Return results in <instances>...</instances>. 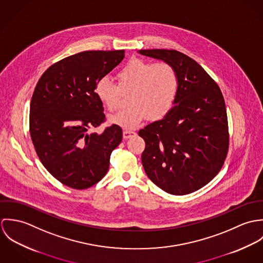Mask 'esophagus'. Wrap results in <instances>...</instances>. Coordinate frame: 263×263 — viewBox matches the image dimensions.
Here are the masks:
<instances>
[{
	"label": "esophagus",
	"instance_id": "1",
	"mask_svg": "<svg viewBox=\"0 0 263 263\" xmlns=\"http://www.w3.org/2000/svg\"><path fill=\"white\" fill-rule=\"evenodd\" d=\"M135 135H136V134H135L134 132H129V130H123V133H122V136H123V139H124V140H127V139L134 137Z\"/></svg>",
	"mask_w": 263,
	"mask_h": 263
}]
</instances>
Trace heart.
<instances>
[{"label": "heart", "mask_w": 263, "mask_h": 263, "mask_svg": "<svg viewBox=\"0 0 263 263\" xmlns=\"http://www.w3.org/2000/svg\"><path fill=\"white\" fill-rule=\"evenodd\" d=\"M118 87L103 77L95 86L99 101L110 111L119 105L120 92H132L127 109L115 113L109 121L124 129H135L145 120H159L170 111L177 90L178 78L172 66L153 64L140 59L130 60L117 74Z\"/></svg>", "instance_id": "b5f03b06"}]
</instances>
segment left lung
<instances>
[{"instance_id":"obj_1","label":"left lung","mask_w":263,"mask_h":263,"mask_svg":"<svg viewBox=\"0 0 263 263\" xmlns=\"http://www.w3.org/2000/svg\"><path fill=\"white\" fill-rule=\"evenodd\" d=\"M139 53L169 64L178 78L174 106L139 132L146 143L145 172L170 194L191 193L206 185L225 161L229 134L223 94L201 66L182 52L141 49Z\"/></svg>"}]
</instances>
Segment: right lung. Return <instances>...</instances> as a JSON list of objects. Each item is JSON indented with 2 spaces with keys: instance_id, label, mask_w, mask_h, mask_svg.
<instances>
[{
  "instance_id": "right-lung-1",
  "label": "right lung",
  "mask_w": 263,
  "mask_h": 263,
  "mask_svg": "<svg viewBox=\"0 0 263 263\" xmlns=\"http://www.w3.org/2000/svg\"><path fill=\"white\" fill-rule=\"evenodd\" d=\"M123 58L124 50L79 52L50 66L38 81L30 102L31 140L45 169L69 187L86 189L100 181L122 141L116 124L102 134L88 129L105 118L96 83Z\"/></svg>"
}]
</instances>
